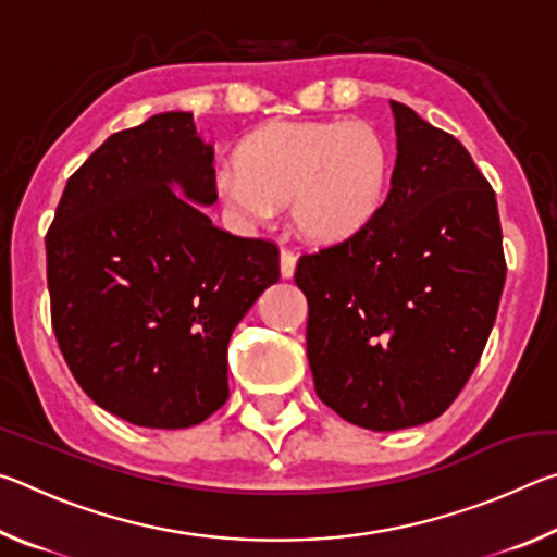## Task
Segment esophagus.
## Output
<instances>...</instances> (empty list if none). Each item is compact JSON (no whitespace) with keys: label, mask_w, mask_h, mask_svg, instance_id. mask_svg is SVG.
Here are the masks:
<instances>
[{"label":"esophagus","mask_w":557,"mask_h":557,"mask_svg":"<svg viewBox=\"0 0 557 557\" xmlns=\"http://www.w3.org/2000/svg\"><path fill=\"white\" fill-rule=\"evenodd\" d=\"M295 268H297V256L289 248H282L280 250V272H282V277L289 280L292 275H295Z\"/></svg>","instance_id":"34e87169"}]
</instances>
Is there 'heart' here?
Masks as SVG:
<instances>
[{
  "label": "heart",
  "mask_w": 557,
  "mask_h": 557,
  "mask_svg": "<svg viewBox=\"0 0 557 557\" xmlns=\"http://www.w3.org/2000/svg\"><path fill=\"white\" fill-rule=\"evenodd\" d=\"M235 162L215 178L223 209L243 223H265L292 203L297 231L317 245L363 231L391 174L385 139L363 120L270 122L245 139Z\"/></svg>",
  "instance_id": "heart-1"
}]
</instances>
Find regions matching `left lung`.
<instances>
[{
    "label": "left lung",
    "mask_w": 557,
    "mask_h": 557,
    "mask_svg": "<svg viewBox=\"0 0 557 557\" xmlns=\"http://www.w3.org/2000/svg\"><path fill=\"white\" fill-rule=\"evenodd\" d=\"M391 108L398 157L379 213L295 270L319 400L375 432L422 425L455 403L506 280L492 184L449 132Z\"/></svg>",
    "instance_id": "8db88e82"
}]
</instances>
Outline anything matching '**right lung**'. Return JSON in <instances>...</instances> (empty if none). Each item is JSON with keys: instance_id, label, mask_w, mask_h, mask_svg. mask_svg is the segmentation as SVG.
Returning <instances> with one entry per match:
<instances>
[{"instance_id": "obj_1", "label": "right lung", "mask_w": 557, "mask_h": 557, "mask_svg": "<svg viewBox=\"0 0 557 557\" xmlns=\"http://www.w3.org/2000/svg\"><path fill=\"white\" fill-rule=\"evenodd\" d=\"M213 149L191 112L110 135L63 188L46 233L55 342L102 410L139 428L199 425L228 400V342L280 248L213 225Z\"/></svg>"}]
</instances>
